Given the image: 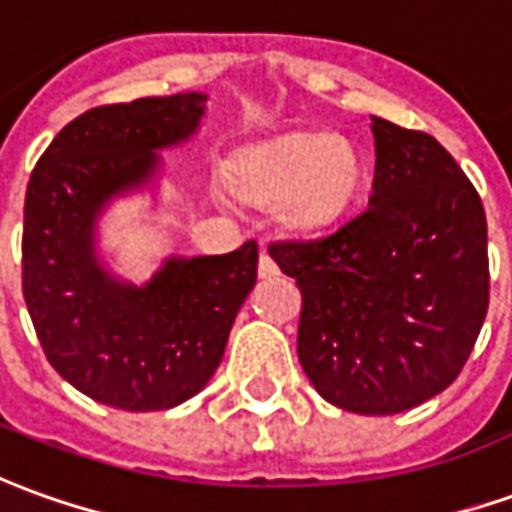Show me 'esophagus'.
Returning a JSON list of instances; mask_svg holds the SVG:
<instances>
[{"instance_id": "1", "label": "esophagus", "mask_w": 512, "mask_h": 512, "mask_svg": "<svg viewBox=\"0 0 512 512\" xmlns=\"http://www.w3.org/2000/svg\"><path fill=\"white\" fill-rule=\"evenodd\" d=\"M257 274L263 277V280H271V277H277L280 274V268H277V263L271 260L268 255H260V266H257Z\"/></svg>"}]
</instances>
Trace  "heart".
<instances>
[{
	"mask_svg": "<svg viewBox=\"0 0 512 512\" xmlns=\"http://www.w3.org/2000/svg\"><path fill=\"white\" fill-rule=\"evenodd\" d=\"M363 155L343 132H293L255 146L232 166L235 191L257 207L316 230L341 216L360 191Z\"/></svg>",
	"mask_w": 512,
	"mask_h": 512,
	"instance_id": "obj_1",
	"label": "heart"
}]
</instances>
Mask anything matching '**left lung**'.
I'll return each instance as SVG.
<instances>
[{
    "mask_svg": "<svg viewBox=\"0 0 512 512\" xmlns=\"http://www.w3.org/2000/svg\"><path fill=\"white\" fill-rule=\"evenodd\" d=\"M368 207L338 227L271 244L302 291L296 352L330 405L393 416L466 366L488 313L480 194L432 135L371 116Z\"/></svg>",
    "mask_w": 512,
    "mask_h": 512,
    "instance_id": "left-lung-1",
    "label": "left lung"
}]
</instances>
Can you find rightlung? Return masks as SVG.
Masks as SVG:
<instances>
[{"instance_id":"add662e5","label":"right lung","mask_w":512,"mask_h":512,"mask_svg":"<svg viewBox=\"0 0 512 512\" xmlns=\"http://www.w3.org/2000/svg\"><path fill=\"white\" fill-rule=\"evenodd\" d=\"M207 94L146 96L85 110L32 171L24 199V302L49 363L96 402L169 410L216 374L257 282V244L227 255H169L132 282L102 246L107 210L160 202L166 163L202 127Z\"/></svg>"}]
</instances>
